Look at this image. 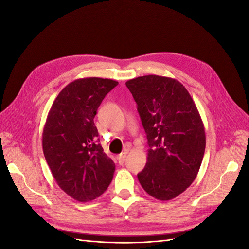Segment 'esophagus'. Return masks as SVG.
<instances>
[{
  "label": "esophagus",
  "mask_w": 249,
  "mask_h": 249,
  "mask_svg": "<svg viewBox=\"0 0 249 249\" xmlns=\"http://www.w3.org/2000/svg\"><path fill=\"white\" fill-rule=\"evenodd\" d=\"M126 154H127V150H124V152H123L120 155L117 156V160H118V163L122 165L124 164V160H125V157H126Z\"/></svg>",
  "instance_id": "esophagus-1"
}]
</instances>
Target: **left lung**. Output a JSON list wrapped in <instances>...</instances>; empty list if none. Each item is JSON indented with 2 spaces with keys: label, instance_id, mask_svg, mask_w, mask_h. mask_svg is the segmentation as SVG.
I'll list each match as a JSON object with an SVG mask.
<instances>
[{
  "label": "left lung",
  "instance_id": "8db88e82",
  "mask_svg": "<svg viewBox=\"0 0 249 249\" xmlns=\"http://www.w3.org/2000/svg\"><path fill=\"white\" fill-rule=\"evenodd\" d=\"M147 138V162L137 177L150 196L177 197L196 178L206 133L191 95L178 80L148 74L125 83Z\"/></svg>",
  "mask_w": 249,
  "mask_h": 249
}]
</instances>
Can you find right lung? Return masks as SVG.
Listing matches in <instances>:
<instances>
[{"mask_svg": "<svg viewBox=\"0 0 249 249\" xmlns=\"http://www.w3.org/2000/svg\"><path fill=\"white\" fill-rule=\"evenodd\" d=\"M111 79L84 78L66 85L53 103L42 132V149L58 186L81 202L107 190L115 164L104 153L94 116L117 86Z\"/></svg>", "mask_w": 249, "mask_h": 249, "instance_id": "add662e5", "label": "right lung"}]
</instances>
